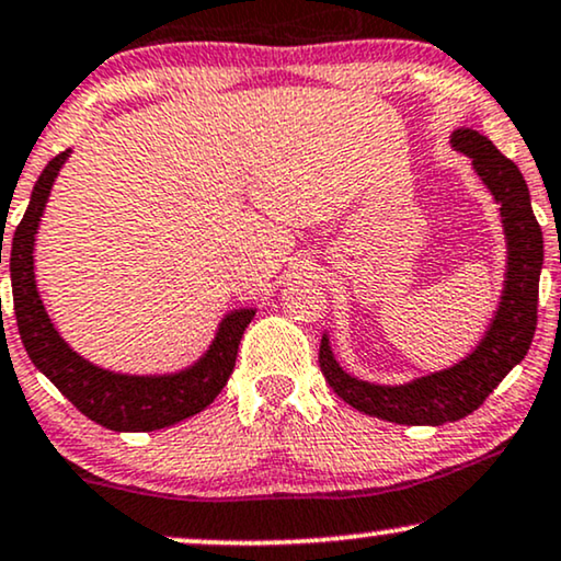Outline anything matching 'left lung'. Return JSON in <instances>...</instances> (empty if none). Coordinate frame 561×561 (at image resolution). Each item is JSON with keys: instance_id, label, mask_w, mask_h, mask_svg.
Here are the masks:
<instances>
[{"instance_id": "left-lung-1", "label": "left lung", "mask_w": 561, "mask_h": 561, "mask_svg": "<svg viewBox=\"0 0 561 561\" xmlns=\"http://www.w3.org/2000/svg\"><path fill=\"white\" fill-rule=\"evenodd\" d=\"M450 144L471 159L479 180L500 203L507 239L505 288L482 343L456 366L399 387H381L345 374L334 360L327 334L319 345V366L334 394L358 412L397 425L456 423L479 410V404H484L497 383L526 358L536 332L543 237L530 208L526 180L515 162L500 154L497 147L479 130L458 128L450 136Z\"/></svg>"}]
</instances>
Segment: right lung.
I'll use <instances>...</instances> for the list:
<instances>
[{"mask_svg": "<svg viewBox=\"0 0 561 561\" xmlns=\"http://www.w3.org/2000/svg\"><path fill=\"white\" fill-rule=\"evenodd\" d=\"M71 149L56 154L41 172L33 187L31 206L18 224L10 247V278L14 317L20 340L41 374L98 425L115 433L162 431L180 420L193 417L214 402L227 387L237 363L239 340L252 322L254 309H234L218 324V332L201 360L178 374L128 376L113 374L71 351L56 332L48 311L43 307L33 273V247L43 210H46L56 174L67 162ZM2 263V247H0Z\"/></svg>", "mask_w": 561, "mask_h": 561, "instance_id": "add662e5", "label": "right lung"}]
</instances>
